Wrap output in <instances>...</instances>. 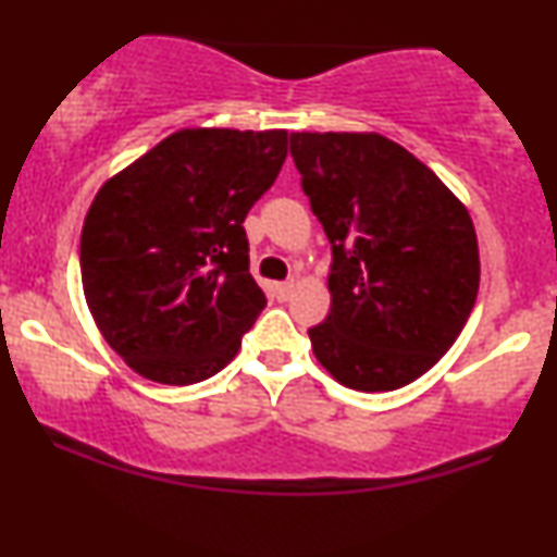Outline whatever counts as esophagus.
<instances>
[{
  "mask_svg": "<svg viewBox=\"0 0 557 557\" xmlns=\"http://www.w3.org/2000/svg\"><path fill=\"white\" fill-rule=\"evenodd\" d=\"M293 287H296V283H293V280H285V283H277V285H274V296H277L280 300H287V298H290Z\"/></svg>",
  "mask_w": 557,
  "mask_h": 557,
  "instance_id": "obj_1",
  "label": "esophagus"
}]
</instances>
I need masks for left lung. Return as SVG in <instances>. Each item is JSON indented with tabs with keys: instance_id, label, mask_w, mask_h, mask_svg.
I'll return each mask as SVG.
<instances>
[{
	"instance_id": "1",
	"label": "left lung",
	"mask_w": 557,
	"mask_h": 557,
	"mask_svg": "<svg viewBox=\"0 0 557 557\" xmlns=\"http://www.w3.org/2000/svg\"><path fill=\"white\" fill-rule=\"evenodd\" d=\"M300 188L332 246L311 348L345 387L398 389L447 354L474 309L476 233L411 151L376 133H290Z\"/></svg>"
}]
</instances>
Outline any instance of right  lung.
I'll use <instances>...</instances> for the list:
<instances>
[{
    "mask_svg": "<svg viewBox=\"0 0 557 557\" xmlns=\"http://www.w3.org/2000/svg\"><path fill=\"white\" fill-rule=\"evenodd\" d=\"M285 157V131L194 127L101 185L81 233L83 293L133 372L194 385L235 359L267 306L243 220Z\"/></svg>",
    "mask_w": 557,
    "mask_h": 557,
    "instance_id": "1",
    "label": "right lung"
}]
</instances>
